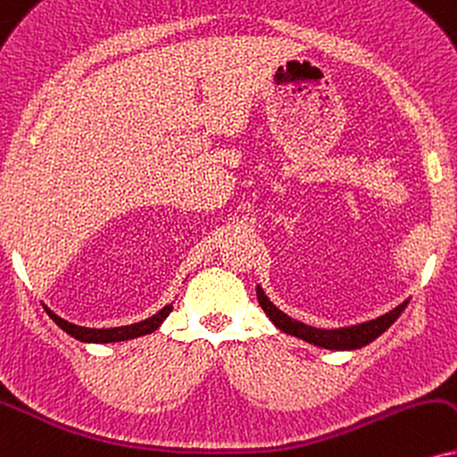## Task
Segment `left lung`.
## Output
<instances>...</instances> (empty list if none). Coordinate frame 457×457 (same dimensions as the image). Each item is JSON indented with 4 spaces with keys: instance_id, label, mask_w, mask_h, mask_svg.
Instances as JSON below:
<instances>
[{
    "instance_id": "left-lung-1",
    "label": "left lung",
    "mask_w": 457,
    "mask_h": 457,
    "mask_svg": "<svg viewBox=\"0 0 457 457\" xmlns=\"http://www.w3.org/2000/svg\"><path fill=\"white\" fill-rule=\"evenodd\" d=\"M256 296L258 303H261L262 312L269 315V320L278 326L279 330L288 332L292 337H298V339L313 343L318 347H326V349H358L364 347L366 343L375 341L381 332H386L390 326L396 322L398 315L404 312L409 301H404L403 305H398L396 309H392L390 313L381 315V318L370 320V322L358 324V326H349V328H337V330H324V328H313V326H307L303 322H296L286 315L284 312H279L278 307L264 296V292L261 286L256 288Z\"/></svg>"
}]
</instances>
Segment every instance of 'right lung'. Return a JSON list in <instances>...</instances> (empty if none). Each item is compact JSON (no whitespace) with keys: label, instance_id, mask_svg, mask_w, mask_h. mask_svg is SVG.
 Masks as SVG:
<instances>
[{"label":"right lung","instance_id":"add662e5","mask_svg":"<svg viewBox=\"0 0 457 457\" xmlns=\"http://www.w3.org/2000/svg\"><path fill=\"white\" fill-rule=\"evenodd\" d=\"M171 309H173L171 305H167L165 309H161L156 315L144 320V322H137L131 326H118V328H84V326L65 322V320H61L59 315H54L50 309H46V313L54 320L56 326H61V328H63L67 335H71L73 339H80L87 343H114V341L133 339V337L150 335V332H154L162 322H165V318L171 313Z\"/></svg>","mask_w":457,"mask_h":457}]
</instances>
